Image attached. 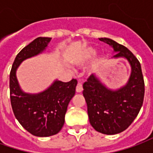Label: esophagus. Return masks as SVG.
I'll list each match as a JSON object with an SVG mask.
<instances>
[{"mask_svg": "<svg viewBox=\"0 0 153 153\" xmlns=\"http://www.w3.org/2000/svg\"><path fill=\"white\" fill-rule=\"evenodd\" d=\"M82 91H83V85H82V83H79L76 86V92L77 93H81Z\"/></svg>", "mask_w": 153, "mask_h": 153, "instance_id": "obj_1", "label": "esophagus"}]
</instances>
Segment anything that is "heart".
<instances>
[{
	"label": "heart",
	"instance_id": "obj_1",
	"mask_svg": "<svg viewBox=\"0 0 153 153\" xmlns=\"http://www.w3.org/2000/svg\"><path fill=\"white\" fill-rule=\"evenodd\" d=\"M94 51H95V49L92 47L83 48V50L78 54V56L74 59L73 63L78 66H83L93 57L89 65L88 66V72L93 73L94 71H96L102 62V56L100 54H94V56L93 54L94 53Z\"/></svg>",
	"mask_w": 153,
	"mask_h": 153
}]
</instances>
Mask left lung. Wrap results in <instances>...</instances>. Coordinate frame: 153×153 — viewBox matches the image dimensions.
<instances>
[{"label":"left lung","instance_id":"1","mask_svg":"<svg viewBox=\"0 0 153 153\" xmlns=\"http://www.w3.org/2000/svg\"><path fill=\"white\" fill-rule=\"evenodd\" d=\"M99 40L114 49L116 53L113 58H125L131 67L128 82L119 89L106 88L94 74L83 85L91 125L104 134H116L131 125L141 109L144 97V80L141 65L128 48L110 38H101Z\"/></svg>","mask_w":153,"mask_h":153}]
</instances>
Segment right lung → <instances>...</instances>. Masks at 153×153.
<instances>
[{
    "mask_svg": "<svg viewBox=\"0 0 153 153\" xmlns=\"http://www.w3.org/2000/svg\"><path fill=\"white\" fill-rule=\"evenodd\" d=\"M51 38H36L16 56L10 74V94L15 118L34 136L48 137L60 131L70 100L75 94L77 80H55L47 89L36 94L25 93L19 84L16 70L26 59L42 53Z\"/></svg>",
    "mask_w": 153,
    "mask_h": 153,
    "instance_id": "1",
    "label": "right lung"
}]
</instances>
